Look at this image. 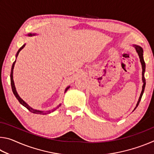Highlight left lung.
<instances>
[{"label": "left lung", "mask_w": 154, "mask_h": 154, "mask_svg": "<svg viewBox=\"0 0 154 154\" xmlns=\"http://www.w3.org/2000/svg\"><path fill=\"white\" fill-rule=\"evenodd\" d=\"M134 47L135 48V49H136V51H137V52L138 53V54H139L140 63H141V65H142V69H143V71H142V79H143V82L142 92H141V94H140V95L139 101H138V103L137 104L136 107H135L134 109V110H135V109H136V108L138 106V105H139V104L140 103V100H141L143 94V92H144V90H145V83H145V77H144V73H145V63L144 59H143V49L140 48V46L134 45Z\"/></svg>", "instance_id": "left-lung-1"}]
</instances>
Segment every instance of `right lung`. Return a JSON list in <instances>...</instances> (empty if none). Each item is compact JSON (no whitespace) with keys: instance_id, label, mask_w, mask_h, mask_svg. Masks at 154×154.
Here are the masks:
<instances>
[{"instance_id":"right-lung-1","label":"right lung","mask_w":154,"mask_h":154,"mask_svg":"<svg viewBox=\"0 0 154 154\" xmlns=\"http://www.w3.org/2000/svg\"><path fill=\"white\" fill-rule=\"evenodd\" d=\"M32 35H35V34H29V35H28V36H32ZM26 45L24 44V45H23L22 47H21V48L19 49V50L17 51V54H16V58L17 57V56H18V54H19V52L22 50V49L24 48V46H25ZM15 62H16V60H15L14 62V63H13V64H12V67H11V75H10V77H11V88H12V91H13V92H14V95H15V97H16V98L18 100V101H19V102L20 103V104H22V105H23V106H24L27 109H28V111H30V112H32V113H36V114H48V113H50L51 112H53V111H54L56 110V109H57V108H58L61 105H59V106H57L56 108H55V109H52V110H51V111H45V112H43V111H38V110H35V109H33L32 108H31L30 106L28 105H27L26 103L24 100H22V98H21L20 96H19V95H18V94L17 93V92H16V90H15V84H14V79H13V71H14V65H15ZM70 88V86H69L68 88H66V90H65V92H66V91H67V90L69 89V88Z\"/></svg>"}]
</instances>
